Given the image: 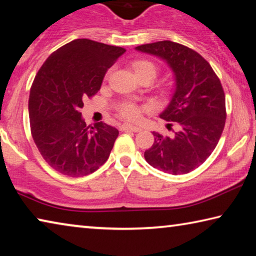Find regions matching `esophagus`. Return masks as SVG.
I'll use <instances>...</instances> for the list:
<instances>
[{"mask_svg": "<svg viewBox=\"0 0 256 256\" xmlns=\"http://www.w3.org/2000/svg\"><path fill=\"white\" fill-rule=\"evenodd\" d=\"M120 130H122V131L140 132V131H141V128L134 126V125H131V124H122V125H120Z\"/></svg>", "mask_w": 256, "mask_h": 256, "instance_id": "34e87169", "label": "esophagus"}]
</instances>
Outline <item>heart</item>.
Returning a JSON list of instances; mask_svg holds the SVG:
<instances>
[{
    "mask_svg": "<svg viewBox=\"0 0 256 256\" xmlns=\"http://www.w3.org/2000/svg\"><path fill=\"white\" fill-rule=\"evenodd\" d=\"M133 68L136 76H142V74H150L154 78L156 74H157V68H156L154 64L152 62H150V60H136V62L133 63ZM120 112L123 118L131 120H136L140 118L141 108L138 105H136V104L125 102L120 106Z\"/></svg>",
    "mask_w": 256,
    "mask_h": 256,
    "instance_id": "obj_1",
    "label": "heart"
}]
</instances>
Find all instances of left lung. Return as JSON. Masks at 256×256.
Listing matches in <instances>:
<instances>
[{"instance_id":"obj_1","label":"left lung","mask_w":256,"mask_h":256,"mask_svg":"<svg viewBox=\"0 0 256 256\" xmlns=\"http://www.w3.org/2000/svg\"><path fill=\"white\" fill-rule=\"evenodd\" d=\"M136 50L162 60L174 76V92L159 116L175 122L177 131L172 136L154 132L146 162L172 175L192 172L209 158L224 131L226 100L220 80L200 54L184 45L162 40Z\"/></svg>"}]
</instances>
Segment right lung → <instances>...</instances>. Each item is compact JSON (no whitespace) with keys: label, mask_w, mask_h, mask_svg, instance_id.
<instances>
[{"label":"right lung","mask_w":256,"mask_h":256,"mask_svg":"<svg viewBox=\"0 0 256 256\" xmlns=\"http://www.w3.org/2000/svg\"><path fill=\"white\" fill-rule=\"evenodd\" d=\"M124 53L122 47L76 40L50 54L34 78L28 102L32 138L60 174H92L110 157L118 128L102 122L88 128L80 110Z\"/></svg>","instance_id":"1"}]
</instances>
